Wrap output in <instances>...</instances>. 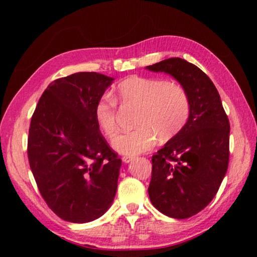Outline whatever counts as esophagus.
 I'll use <instances>...</instances> for the list:
<instances>
[{"label": "esophagus", "instance_id": "34e87169", "mask_svg": "<svg viewBox=\"0 0 257 257\" xmlns=\"http://www.w3.org/2000/svg\"><path fill=\"white\" fill-rule=\"evenodd\" d=\"M134 159H135L134 155H124L123 158H122V161H123V162H125V163H129V162H132Z\"/></svg>", "mask_w": 257, "mask_h": 257}]
</instances>
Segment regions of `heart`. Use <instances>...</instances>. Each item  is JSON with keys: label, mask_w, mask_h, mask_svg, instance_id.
Listing matches in <instances>:
<instances>
[{"label": "heart", "mask_w": 257, "mask_h": 257, "mask_svg": "<svg viewBox=\"0 0 257 257\" xmlns=\"http://www.w3.org/2000/svg\"><path fill=\"white\" fill-rule=\"evenodd\" d=\"M114 97L127 106H137L135 128L120 134L112 146L123 155H137L151 150L159 136L167 141L185 127L190 115V97L180 82L170 79L132 76L120 81ZM94 118L107 138L116 133V101L103 95L94 106Z\"/></svg>", "instance_id": "b5f03b06"}]
</instances>
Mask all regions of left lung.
Returning a JSON list of instances; mask_svg holds the SVG:
<instances>
[{"mask_svg":"<svg viewBox=\"0 0 257 257\" xmlns=\"http://www.w3.org/2000/svg\"><path fill=\"white\" fill-rule=\"evenodd\" d=\"M146 69L175 77L190 97L186 125L152 156L149 187L161 213L187 219L210 204L228 170L229 119L214 84L195 64L171 58Z\"/></svg>","mask_w":257,"mask_h":257,"instance_id":"left-lung-1","label":"left lung"}]
</instances>
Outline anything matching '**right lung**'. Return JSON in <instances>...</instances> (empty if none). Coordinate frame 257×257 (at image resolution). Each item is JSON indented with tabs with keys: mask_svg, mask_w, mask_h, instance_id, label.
<instances>
[{
	"mask_svg": "<svg viewBox=\"0 0 257 257\" xmlns=\"http://www.w3.org/2000/svg\"><path fill=\"white\" fill-rule=\"evenodd\" d=\"M113 78L77 72L47 86L32 116L29 165L43 199L61 219L86 223L115 196L121 159L94 118V106Z\"/></svg>",
	"mask_w": 257,
	"mask_h": 257,
	"instance_id": "add662e5",
	"label": "right lung"
}]
</instances>
